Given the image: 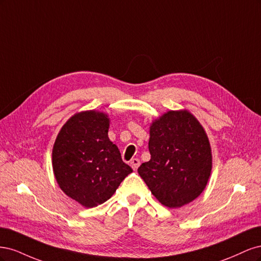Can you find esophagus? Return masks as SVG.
Here are the masks:
<instances>
[{"instance_id": "obj_1", "label": "esophagus", "mask_w": 261, "mask_h": 261, "mask_svg": "<svg viewBox=\"0 0 261 261\" xmlns=\"http://www.w3.org/2000/svg\"><path fill=\"white\" fill-rule=\"evenodd\" d=\"M129 164H130V167L133 168V170H137L138 167L140 165V161H139V159H137V158H134V159L130 160Z\"/></svg>"}]
</instances>
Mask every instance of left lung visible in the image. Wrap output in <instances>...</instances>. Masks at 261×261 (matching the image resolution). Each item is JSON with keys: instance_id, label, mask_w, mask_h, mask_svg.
Instances as JSON below:
<instances>
[{"instance_id": "obj_1", "label": "left lung", "mask_w": 261, "mask_h": 261, "mask_svg": "<svg viewBox=\"0 0 261 261\" xmlns=\"http://www.w3.org/2000/svg\"><path fill=\"white\" fill-rule=\"evenodd\" d=\"M151 158L138 168L140 177L163 206L180 208L206 188L212 169L209 138L187 110L168 111L150 125Z\"/></svg>"}]
</instances>
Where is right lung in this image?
Listing matches in <instances>:
<instances>
[{
  "label": "right lung",
  "mask_w": 261,
  "mask_h": 261,
  "mask_svg": "<svg viewBox=\"0 0 261 261\" xmlns=\"http://www.w3.org/2000/svg\"><path fill=\"white\" fill-rule=\"evenodd\" d=\"M107 113L89 110L74 114L63 125L52 150V167L60 188L85 208L112 197L133 172L109 139Z\"/></svg>",
  "instance_id": "add662e5"
}]
</instances>
